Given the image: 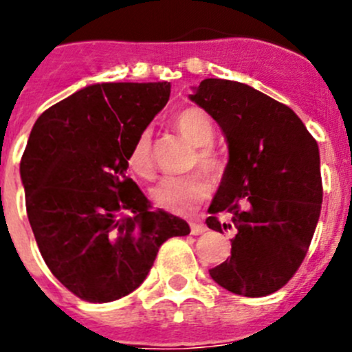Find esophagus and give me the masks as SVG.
Here are the masks:
<instances>
[{"instance_id":"1","label":"esophagus","mask_w":352,"mask_h":352,"mask_svg":"<svg viewBox=\"0 0 352 352\" xmlns=\"http://www.w3.org/2000/svg\"><path fill=\"white\" fill-rule=\"evenodd\" d=\"M203 232H206L205 224H201V222H191V234L198 236V234H203Z\"/></svg>"}]
</instances>
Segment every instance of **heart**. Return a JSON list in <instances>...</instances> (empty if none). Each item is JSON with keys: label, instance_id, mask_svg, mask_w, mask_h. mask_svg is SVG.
Returning a JSON list of instances; mask_svg holds the SVG:
<instances>
[{"label": "heart", "instance_id": "heart-1", "mask_svg": "<svg viewBox=\"0 0 352 352\" xmlns=\"http://www.w3.org/2000/svg\"><path fill=\"white\" fill-rule=\"evenodd\" d=\"M173 124L184 139L195 146L191 165H199L213 180L222 179L226 172V157L212 144L215 128L208 114L199 107H186L173 118ZM128 166L135 175L151 179L154 173L153 140L151 131L142 130L133 140L128 153ZM212 192V184L201 172L187 175L163 177L153 187L151 196L154 203L172 213H189L205 201Z\"/></svg>", "mask_w": 352, "mask_h": 352}]
</instances>
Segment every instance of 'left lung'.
<instances>
[{"label": "left lung", "instance_id": "left-lung-1", "mask_svg": "<svg viewBox=\"0 0 352 352\" xmlns=\"http://www.w3.org/2000/svg\"><path fill=\"white\" fill-rule=\"evenodd\" d=\"M189 98L219 123L229 147L206 226L234 238L231 257L210 276L236 295L274 294L300 267L320 219L318 142L290 107L245 83L208 78ZM217 212H229L230 222Z\"/></svg>", "mask_w": 352, "mask_h": 352}]
</instances>
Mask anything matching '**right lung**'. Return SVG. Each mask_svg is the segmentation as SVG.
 Here are the masks:
<instances>
[{
    "instance_id": "1",
    "label": "right lung",
    "mask_w": 352,
    "mask_h": 352,
    "mask_svg": "<svg viewBox=\"0 0 352 352\" xmlns=\"http://www.w3.org/2000/svg\"><path fill=\"white\" fill-rule=\"evenodd\" d=\"M168 81L97 83L36 120L21 160L28 219L41 257L69 292L94 304L139 288L160 246L189 224L124 173L140 131L166 106Z\"/></svg>"
}]
</instances>
